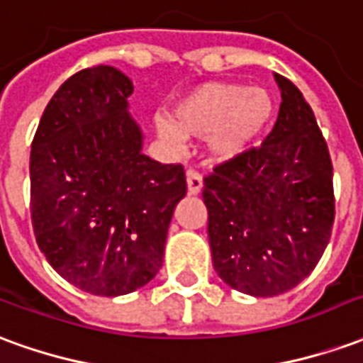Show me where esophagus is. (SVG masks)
Segmentation results:
<instances>
[{"mask_svg": "<svg viewBox=\"0 0 363 363\" xmlns=\"http://www.w3.org/2000/svg\"><path fill=\"white\" fill-rule=\"evenodd\" d=\"M186 189H189V194H192V196L200 194V190H202V177L196 171H189L186 173Z\"/></svg>", "mask_w": 363, "mask_h": 363, "instance_id": "esophagus-1", "label": "esophagus"}]
</instances>
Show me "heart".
I'll return each mask as SVG.
<instances>
[{
    "mask_svg": "<svg viewBox=\"0 0 363 363\" xmlns=\"http://www.w3.org/2000/svg\"><path fill=\"white\" fill-rule=\"evenodd\" d=\"M276 112L272 93L245 83L210 82L181 96L169 120L155 122L159 138L179 145L182 138L204 140L213 161H233L251 151Z\"/></svg>",
    "mask_w": 363,
    "mask_h": 363,
    "instance_id": "b5f03b06",
    "label": "heart"
}]
</instances>
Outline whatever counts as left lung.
<instances>
[{
    "label": "left lung",
    "instance_id": "1",
    "mask_svg": "<svg viewBox=\"0 0 363 363\" xmlns=\"http://www.w3.org/2000/svg\"><path fill=\"white\" fill-rule=\"evenodd\" d=\"M278 120L260 147L204 179L208 239L221 280L255 297L307 278L335 223L333 163L311 106L284 75Z\"/></svg>",
    "mask_w": 363,
    "mask_h": 363
}]
</instances>
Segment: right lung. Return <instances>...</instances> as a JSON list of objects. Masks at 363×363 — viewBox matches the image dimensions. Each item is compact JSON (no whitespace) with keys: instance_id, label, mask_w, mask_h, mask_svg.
<instances>
[{"instance_id":"obj_1","label":"right lung","mask_w":363,"mask_h":363,"mask_svg":"<svg viewBox=\"0 0 363 363\" xmlns=\"http://www.w3.org/2000/svg\"><path fill=\"white\" fill-rule=\"evenodd\" d=\"M132 91L116 67L77 72L50 99L30 150L36 243L62 278L93 296H124L155 278L186 194L182 165L142 153Z\"/></svg>"}]
</instances>
